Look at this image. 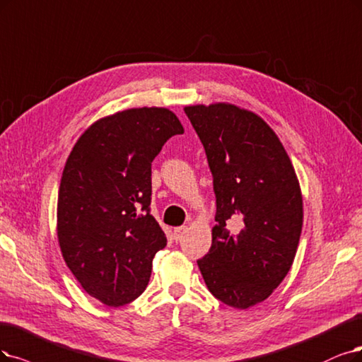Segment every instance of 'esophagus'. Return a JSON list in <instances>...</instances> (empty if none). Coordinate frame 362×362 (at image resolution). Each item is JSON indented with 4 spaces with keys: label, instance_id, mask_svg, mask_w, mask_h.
Wrapping results in <instances>:
<instances>
[{
    "label": "esophagus",
    "instance_id": "34e87169",
    "mask_svg": "<svg viewBox=\"0 0 362 362\" xmlns=\"http://www.w3.org/2000/svg\"><path fill=\"white\" fill-rule=\"evenodd\" d=\"M186 230H188V228H186V226H177V228H174L173 230V238L177 242V240H180L185 235Z\"/></svg>",
    "mask_w": 362,
    "mask_h": 362
}]
</instances>
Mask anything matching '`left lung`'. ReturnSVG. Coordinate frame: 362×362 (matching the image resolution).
Listing matches in <instances>:
<instances>
[{"label": "left lung", "mask_w": 362, "mask_h": 362, "mask_svg": "<svg viewBox=\"0 0 362 362\" xmlns=\"http://www.w3.org/2000/svg\"><path fill=\"white\" fill-rule=\"evenodd\" d=\"M216 195L211 247L197 264L219 301L245 310L269 298L296 258L303 195L276 132L230 103L186 105Z\"/></svg>", "instance_id": "1"}]
</instances>
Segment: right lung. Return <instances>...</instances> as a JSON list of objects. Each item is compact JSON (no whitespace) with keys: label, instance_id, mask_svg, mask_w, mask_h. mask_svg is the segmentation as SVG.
<instances>
[{"label":"right lung","instance_id":"right-lung-1","mask_svg":"<svg viewBox=\"0 0 362 362\" xmlns=\"http://www.w3.org/2000/svg\"><path fill=\"white\" fill-rule=\"evenodd\" d=\"M183 131L165 107L127 109L95 120L66 159L57 209L59 247L77 282L105 305L140 297L155 253L167 245L149 211L152 160Z\"/></svg>","mask_w":362,"mask_h":362}]
</instances>
